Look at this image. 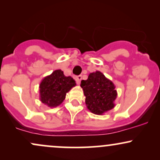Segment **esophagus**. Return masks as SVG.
<instances>
[{
  "instance_id": "obj_1",
  "label": "esophagus",
  "mask_w": 160,
  "mask_h": 160,
  "mask_svg": "<svg viewBox=\"0 0 160 160\" xmlns=\"http://www.w3.org/2000/svg\"><path fill=\"white\" fill-rule=\"evenodd\" d=\"M81 80H82L81 75H79V76L76 77V81H77V83H78V85L80 83V81H81Z\"/></svg>"
}]
</instances>
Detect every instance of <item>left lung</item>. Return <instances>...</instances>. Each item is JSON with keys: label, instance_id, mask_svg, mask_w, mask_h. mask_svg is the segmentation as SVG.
<instances>
[{"label": "left lung", "instance_id": "1", "mask_svg": "<svg viewBox=\"0 0 160 160\" xmlns=\"http://www.w3.org/2000/svg\"><path fill=\"white\" fill-rule=\"evenodd\" d=\"M80 86L86 97L87 109L95 115H103L115 107L117 92L112 82L99 71L90 73Z\"/></svg>", "mask_w": 160, "mask_h": 160}]
</instances>
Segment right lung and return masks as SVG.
<instances>
[{"mask_svg":"<svg viewBox=\"0 0 160 160\" xmlns=\"http://www.w3.org/2000/svg\"><path fill=\"white\" fill-rule=\"evenodd\" d=\"M76 86L72 77H66L60 69L44 78L39 85V99L48 107H57L62 103L67 92Z\"/></svg>","mask_w":160,"mask_h":160,"instance_id":"right-lung-1","label":"right lung"}]
</instances>
